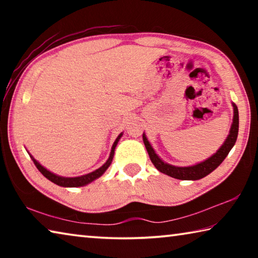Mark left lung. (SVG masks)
Instances as JSON below:
<instances>
[{"mask_svg": "<svg viewBox=\"0 0 258 258\" xmlns=\"http://www.w3.org/2000/svg\"><path fill=\"white\" fill-rule=\"evenodd\" d=\"M233 107V119L232 125H231L230 132L228 138L225 139L223 145L220 147L215 154L212 155L209 158L205 159L204 161H200L198 164L191 165V166H174L171 164L165 163V161L160 158V157L156 154L154 148L150 145V142L148 141L147 135L143 133V142H145L146 149L149 155L151 163L155 165V167L158 169L159 172L166 174V175L177 178V180H187V181H196L200 180L205 176H207L208 174H211L214 169H216L218 166L222 164V161L225 159V157L229 155L230 150L232 149L235 141L238 138V131H239V112L238 107L235 106V103L232 102Z\"/></svg>", "mask_w": 258, "mask_h": 258, "instance_id": "8db88e82", "label": "left lung"}]
</instances>
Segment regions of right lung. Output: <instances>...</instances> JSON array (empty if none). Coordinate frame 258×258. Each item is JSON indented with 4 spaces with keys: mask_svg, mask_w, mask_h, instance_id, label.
Listing matches in <instances>:
<instances>
[{
    "mask_svg": "<svg viewBox=\"0 0 258 258\" xmlns=\"http://www.w3.org/2000/svg\"><path fill=\"white\" fill-rule=\"evenodd\" d=\"M121 135H123V132H121L117 139L115 140V142H113V145L111 147V151H110V155H109V158L107 159L106 163H104L101 167H99L98 169H95V171L91 172L89 174H85V175H81V176H75V177H64V176H60V175H56V174L50 172L49 169H46L44 166H42L38 161L34 158V157L29 154L30 158L34 161L35 166H36L38 171H40L43 175H44L47 180H50L51 182H53L54 184L56 185H60V186H63V187H77V186H84L86 184H89V183L93 182L94 180H97L100 176L102 175V174L107 171L109 166H110L112 158H113V155H115V149L117 145H118V141L121 138Z\"/></svg>",
    "mask_w": 258,
    "mask_h": 258,
    "instance_id": "1",
    "label": "right lung"
}]
</instances>
